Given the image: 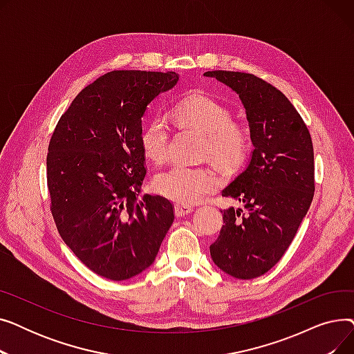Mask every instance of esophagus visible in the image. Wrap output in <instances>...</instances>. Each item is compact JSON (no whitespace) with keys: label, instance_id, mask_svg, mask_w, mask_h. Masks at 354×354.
I'll return each instance as SVG.
<instances>
[{"label":"esophagus","instance_id":"34e87169","mask_svg":"<svg viewBox=\"0 0 354 354\" xmlns=\"http://www.w3.org/2000/svg\"><path fill=\"white\" fill-rule=\"evenodd\" d=\"M192 211H194V208L189 207V205H182V203H176V205H175V215L176 216L189 215Z\"/></svg>","mask_w":354,"mask_h":354}]
</instances>
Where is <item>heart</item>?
I'll use <instances>...</instances> for the list:
<instances>
[{"mask_svg":"<svg viewBox=\"0 0 354 354\" xmlns=\"http://www.w3.org/2000/svg\"><path fill=\"white\" fill-rule=\"evenodd\" d=\"M176 115L183 124L196 129L205 136V153L225 169L243 163L250 152V133L243 126L232 123V111L207 95H192L176 104ZM169 122L165 115L147 120L140 133L145 156L153 162L166 158L169 146ZM219 183L216 172L202 166L175 163L159 172L153 180L155 189L182 205L199 202Z\"/></svg>","mask_w":354,"mask_h":354,"instance_id":"1","label":"heart"}]
</instances>
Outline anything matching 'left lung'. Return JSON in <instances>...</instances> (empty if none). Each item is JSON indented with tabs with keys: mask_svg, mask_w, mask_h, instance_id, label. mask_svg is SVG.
Listing matches in <instances>:
<instances>
[{
	"mask_svg": "<svg viewBox=\"0 0 354 354\" xmlns=\"http://www.w3.org/2000/svg\"><path fill=\"white\" fill-rule=\"evenodd\" d=\"M243 102L254 151L222 196L243 208L221 211L224 225L209 247L222 271L251 280L280 261L314 196V152L308 129L283 93L254 74L207 71Z\"/></svg>",
	"mask_w": 354,
	"mask_h": 354,
	"instance_id": "8db88e82",
	"label": "left lung"
}]
</instances>
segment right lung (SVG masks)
<instances>
[{"mask_svg": "<svg viewBox=\"0 0 354 354\" xmlns=\"http://www.w3.org/2000/svg\"><path fill=\"white\" fill-rule=\"evenodd\" d=\"M178 80L175 71L106 73L79 93L53 132L47 187L55 227L74 255L107 280L151 267L174 222L166 198L138 195L146 175L142 118Z\"/></svg>", "mask_w": 354, "mask_h": 354, "instance_id": "obj_1", "label": "right lung"}]
</instances>
